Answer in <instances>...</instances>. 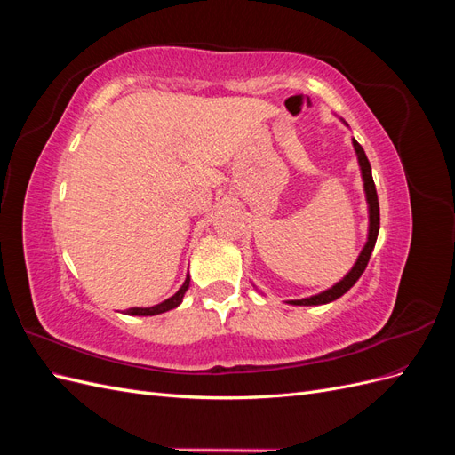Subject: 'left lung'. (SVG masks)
I'll return each instance as SVG.
<instances>
[{
	"instance_id": "1",
	"label": "left lung",
	"mask_w": 455,
	"mask_h": 455,
	"mask_svg": "<svg viewBox=\"0 0 455 455\" xmlns=\"http://www.w3.org/2000/svg\"><path fill=\"white\" fill-rule=\"evenodd\" d=\"M343 123H346V121H343ZM346 125H347V123H346ZM353 148H355V154H356V161H359V167H361L364 196H366V203H368V237H366V243L363 246L359 258H356V261L353 264V267L347 271V275L341 281H338L336 284L326 288V291H323L319 294L309 296V298H301V299H288L286 304H291V306H324V304H330V301H334V299H338V298L346 294L349 288L361 279V275L364 273V269L368 266L370 254H371V251H374L376 241H378V233H379V203H378L374 178H371V167H370V161L364 154V149L355 139H353Z\"/></svg>"
}]
</instances>
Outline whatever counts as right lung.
<instances>
[{"instance_id":"1","label":"right lung","mask_w":455,"mask_h":455,"mask_svg":"<svg viewBox=\"0 0 455 455\" xmlns=\"http://www.w3.org/2000/svg\"><path fill=\"white\" fill-rule=\"evenodd\" d=\"M188 288H189V275H186V281H184V284L180 288H178V292L174 296L167 298L164 301H161V304L151 306V307H131L125 313L127 315H134V316H151V315H161L164 311H171V309H174V307H178V306L182 304V299H184V294L188 292Z\"/></svg>"}]
</instances>
